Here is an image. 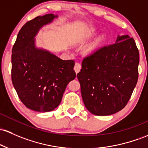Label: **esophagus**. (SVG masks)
I'll return each instance as SVG.
<instances>
[{"mask_svg":"<svg viewBox=\"0 0 148 148\" xmlns=\"http://www.w3.org/2000/svg\"><path fill=\"white\" fill-rule=\"evenodd\" d=\"M81 69H82V65H81L80 63H78V62L76 63L75 65H74V68L75 72L77 73H77H79V71H81Z\"/></svg>","mask_w":148,"mask_h":148,"instance_id":"obj_1","label":"esophagus"}]
</instances>
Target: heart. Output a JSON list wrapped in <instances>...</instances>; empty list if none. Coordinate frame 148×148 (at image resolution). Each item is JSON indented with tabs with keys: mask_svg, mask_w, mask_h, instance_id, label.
<instances>
[{
	"mask_svg": "<svg viewBox=\"0 0 148 148\" xmlns=\"http://www.w3.org/2000/svg\"><path fill=\"white\" fill-rule=\"evenodd\" d=\"M94 33V31H90L88 34H91ZM107 35L105 34L98 36L97 37L94 38L89 43H88L86 46L84 47V53L87 56H92L98 51L99 48L102 46V45L106 41Z\"/></svg>",
	"mask_w": 148,
	"mask_h": 148,
	"instance_id": "1",
	"label": "heart"
}]
</instances>
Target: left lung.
Returning a JSON list of instances; mask_svg holds the SVG:
<instances>
[{"mask_svg": "<svg viewBox=\"0 0 148 148\" xmlns=\"http://www.w3.org/2000/svg\"><path fill=\"white\" fill-rule=\"evenodd\" d=\"M138 64V50L129 35H118L115 43L86 58L77 78L87 110L98 116L122 110L137 84Z\"/></svg>", "mask_w": 148, "mask_h": 148, "instance_id": "8db88e82", "label": "left lung"}]
</instances>
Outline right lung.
<instances>
[{
	"mask_svg": "<svg viewBox=\"0 0 148 148\" xmlns=\"http://www.w3.org/2000/svg\"><path fill=\"white\" fill-rule=\"evenodd\" d=\"M58 17L48 14L27 22L12 48V84L24 105L36 112L54 110L61 103L67 84L76 77L74 60H63L36 45L40 29Z\"/></svg>",
	"mask_w": 148,
	"mask_h": 148,
	"instance_id": "add662e5",
	"label": "right lung"
}]
</instances>
